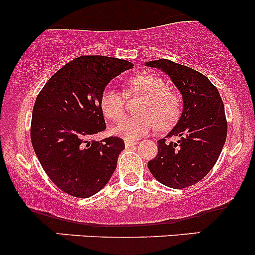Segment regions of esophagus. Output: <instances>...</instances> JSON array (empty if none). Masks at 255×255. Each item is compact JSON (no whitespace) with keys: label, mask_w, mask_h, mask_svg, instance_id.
<instances>
[{"label":"esophagus","mask_w":255,"mask_h":255,"mask_svg":"<svg viewBox=\"0 0 255 255\" xmlns=\"http://www.w3.org/2000/svg\"><path fill=\"white\" fill-rule=\"evenodd\" d=\"M138 142L137 140H132V139H125V145L126 148H130V146L137 145Z\"/></svg>","instance_id":"obj_1"}]
</instances>
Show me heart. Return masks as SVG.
<instances>
[{
	"instance_id": "heart-1",
	"label": "heart",
	"mask_w": 255,
	"mask_h": 255,
	"mask_svg": "<svg viewBox=\"0 0 255 255\" xmlns=\"http://www.w3.org/2000/svg\"><path fill=\"white\" fill-rule=\"evenodd\" d=\"M168 87L166 80L153 71H145L128 79L126 95L139 94L144 96L138 110L142 115L126 117L113 128V133L126 139H137L155 129L156 126L159 129L173 126L181 112V100ZM126 95L112 87H106L102 91L100 106L110 121L122 118Z\"/></svg>"
}]
</instances>
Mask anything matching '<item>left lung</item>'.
<instances>
[{
	"instance_id": "obj_1",
	"label": "left lung",
	"mask_w": 255,
	"mask_h": 255,
	"mask_svg": "<svg viewBox=\"0 0 255 255\" xmlns=\"http://www.w3.org/2000/svg\"><path fill=\"white\" fill-rule=\"evenodd\" d=\"M160 69L182 95L180 120L166 137L158 140V154L148 161L151 175L171 189H184L207 175L217 161L226 138L227 121L217 87L199 71L168 59L145 63Z\"/></svg>"
}]
</instances>
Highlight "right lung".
I'll use <instances>...</instances> for the list:
<instances>
[{
    "mask_svg": "<svg viewBox=\"0 0 255 255\" xmlns=\"http://www.w3.org/2000/svg\"><path fill=\"white\" fill-rule=\"evenodd\" d=\"M132 68L122 59L79 56L56 71L38 94L30 139L40 165L61 191L86 199L111 179L125 142L118 137L100 142L91 138L106 129L102 91Z\"/></svg>",
    "mask_w": 255,
    "mask_h": 255,
    "instance_id": "1",
    "label": "right lung"
}]
</instances>
